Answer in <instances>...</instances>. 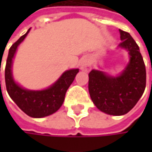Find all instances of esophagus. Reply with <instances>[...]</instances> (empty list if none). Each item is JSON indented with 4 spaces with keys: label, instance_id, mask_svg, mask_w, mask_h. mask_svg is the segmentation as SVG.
<instances>
[{
    "label": "esophagus",
    "instance_id": "34e87169",
    "mask_svg": "<svg viewBox=\"0 0 152 152\" xmlns=\"http://www.w3.org/2000/svg\"><path fill=\"white\" fill-rule=\"evenodd\" d=\"M80 67H81V69L85 71V72H88L91 70V64L90 62L86 60V59H83L81 61V64H80Z\"/></svg>",
    "mask_w": 152,
    "mask_h": 152
}]
</instances>
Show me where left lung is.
<instances>
[{"label":"left lung","instance_id":"1","mask_svg":"<svg viewBox=\"0 0 152 152\" xmlns=\"http://www.w3.org/2000/svg\"><path fill=\"white\" fill-rule=\"evenodd\" d=\"M119 46L129 52L130 60L124 71L111 76L99 70L89 73V92L94 105L110 115H123L137 105L146 86V69L142 56L129 32L120 30Z\"/></svg>","mask_w":152,"mask_h":152}]
</instances>
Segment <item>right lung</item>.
Instances as JSON below:
<instances>
[{"mask_svg":"<svg viewBox=\"0 0 152 152\" xmlns=\"http://www.w3.org/2000/svg\"><path fill=\"white\" fill-rule=\"evenodd\" d=\"M30 30L10 48L5 67V83L10 97L23 113L33 118H42L59 110L63 104L67 90L73 83L79 69L65 71L52 86L46 90L30 91L19 86L12 76V61L17 46L25 39Z\"/></svg>","mask_w":152,"mask_h":152,"instance_id":"right-lung-1","label":"right lung"}]
</instances>
